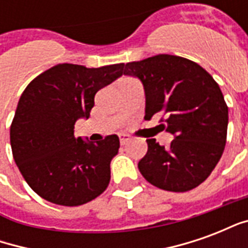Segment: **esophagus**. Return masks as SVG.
<instances>
[{"instance_id": "34e87169", "label": "esophagus", "mask_w": 248, "mask_h": 248, "mask_svg": "<svg viewBox=\"0 0 248 248\" xmlns=\"http://www.w3.org/2000/svg\"><path fill=\"white\" fill-rule=\"evenodd\" d=\"M119 140H121V145H126L130 140V137L127 134H119Z\"/></svg>"}]
</instances>
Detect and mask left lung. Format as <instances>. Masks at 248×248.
I'll return each mask as SVG.
<instances>
[{"label":"left lung","mask_w":248,"mask_h":248,"mask_svg":"<svg viewBox=\"0 0 248 248\" xmlns=\"http://www.w3.org/2000/svg\"><path fill=\"white\" fill-rule=\"evenodd\" d=\"M124 74L143 85L145 119L165 114L159 126L174 135L169 147L146 140L147 153L138 162L140 174L167 191L199 186L215 169L226 145L229 108L218 83L202 66L170 54L129 62Z\"/></svg>","instance_id":"left-lung-1"}]
</instances>
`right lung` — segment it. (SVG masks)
I'll list each match as a JSON object with an SVG mask.
<instances>
[{"mask_svg": "<svg viewBox=\"0 0 248 248\" xmlns=\"http://www.w3.org/2000/svg\"><path fill=\"white\" fill-rule=\"evenodd\" d=\"M124 66L60 63L24 90L10 126V145L22 177L41 198L81 206L106 190L119 138L108 135L94 143L76 137L74 124L90 117L95 93L122 76Z\"/></svg>", "mask_w": 248, "mask_h": 248, "instance_id": "right-lung-1", "label": "right lung"}]
</instances>
